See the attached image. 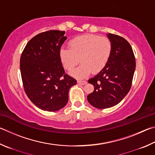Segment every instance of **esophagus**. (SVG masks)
<instances>
[{
	"instance_id": "obj_1",
	"label": "esophagus",
	"mask_w": 155,
	"mask_h": 155,
	"mask_svg": "<svg viewBox=\"0 0 155 155\" xmlns=\"http://www.w3.org/2000/svg\"><path fill=\"white\" fill-rule=\"evenodd\" d=\"M77 82L78 84H80V85H85V84H86V83H87L85 81H82V80H78Z\"/></svg>"
}]
</instances>
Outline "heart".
<instances>
[{"mask_svg":"<svg viewBox=\"0 0 155 155\" xmlns=\"http://www.w3.org/2000/svg\"><path fill=\"white\" fill-rule=\"evenodd\" d=\"M69 48H61L59 59L65 70H72L78 61L79 66L72 70L76 78L87 77L90 73H98L105 67L112 52L111 41L105 37L85 34L72 39L68 43Z\"/></svg>","mask_w":155,"mask_h":155,"instance_id":"1","label":"heart"}]
</instances>
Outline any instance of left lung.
<instances>
[{
  "mask_svg": "<svg viewBox=\"0 0 155 155\" xmlns=\"http://www.w3.org/2000/svg\"><path fill=\"white\" fill-rule=\"evenodd\" d=\"M112 44L108 63L95 77L88 80L94 90L87 96L91 105L107 109L118 104L127 96L132 85L135 58L131 46L122 37L107 34Z\"/></svg>",
  "mask_w": 155,
  "mask_h": 155,
  "instance_id": "1",
  "label": "left lung"
}]
</instances>
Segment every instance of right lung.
<instances>
[{"instance_id":"right-lung-1","label":"right lung","mask_w":155,"mask_h":155,"mask_svg":"<svg viewBox=\"0 0 155 155\" xmlns=\"http://www.w3.org/2000/svg\"><path fill=\"white\" fill-rule=\"evenodd\" d=\"M65 31L41 33L28 41L20 57V68L25 91L38 108L56 111L68 101V92L77 80L65 74L59 51Z\"/></svg>"}]
</instances>
